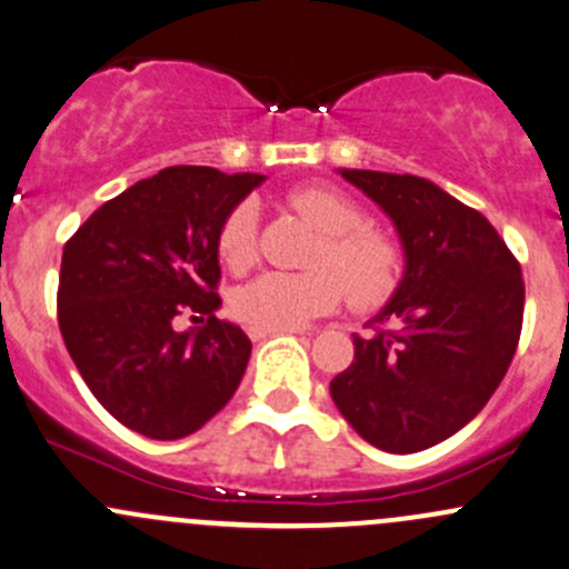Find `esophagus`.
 <instances>
[{"instance_id":"obj_1","label":"esophagus","mask_w":569,"mask_h":569,"mask_svg":"<svg viewBox=\"0 0 569 569\" xmlns=\"http://www.w3.org/2000/svg\"><path fill=\"white\" fill-rule=\"evenodd\" d=\"M283 332H300V330H295V327H291V330H264V327H250L248 330V335L253 340H264L267 335H283Z\"/></svg>"}]
</instances>
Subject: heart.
I'll return each instance as SVG.
<instances>
[{"label":"heart","instance_id":"b5f03b06","mask_svg":"<svg viewBox=\"0 0 569 569\" xmlns=\"http://www.w3.org/2000/svg\"><path fill=\"white\" fill-rule=\"evenodd\" d=\"M325 231L310 272H264L234 295V313L244 325L264 330H291L330 313L349 297L355 308H379L403 278V250L390 234L365 226L355 199L325 184H308L289 196ZM259 242V207L239 201L218 231L223 264L242 272L253 264Z\"/></svg>","mask_w":569,"mask_h":569}]
</instances>
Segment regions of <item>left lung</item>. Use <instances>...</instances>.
<instances>
[{
    "mask_svg": "<svg viewBox=\"0 0 569 569\" xmlns=\"http://www.w3.org/2000/svg\"><path fill=\"white\" fill-rule=\"evenodd\" d=\"M340 174L392 218L406 274L373 332L355 335L332 400L368 445L428 450L475 420L505 379L523 327L521 264L477 209L428 179Z\"/></svg>",
    "mask_w": 569,
    "mask_h": 569,
    "instance_id": "1",
    "label": "left lung"
}]
</instances>
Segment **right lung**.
<instances>
[{
  "mask_svg": "<svg viewBox=\"0 0 569 569\" xmlns=\"http://www.w3.org/2000/svg\"><path fill=\"white\" fill-rule=\"evenodd\" d=\"M261 174L169 166L94 209L64 242V346L113 420L149 439L196 433L237 392L250 340L220 321L218 231ZM182 312L207 318L177 333Z\"/></svg>",
  "mask_w": 569,
  "mask_h": 569,
  "instance_id": "add662e5",
  "label": "right lung"
}]
</instances>
